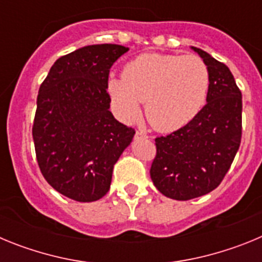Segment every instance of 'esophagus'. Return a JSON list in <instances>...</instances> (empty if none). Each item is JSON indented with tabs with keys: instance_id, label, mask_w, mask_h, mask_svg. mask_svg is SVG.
I'll return each instance as SVG.
<instances>
[{
	"instance_id": "obj_1",
	"label": "esophagus",
	"mask_w": 262,
	"mask_h": 262,
	"mask_svg": "<svg viewBox=\"0 0 262 262\" xmlns=\"http://www.w3.org/2000/svg\"><path fill=\"white\" fill-rule=\"evenodd\" d=\"M135 138L136 139H148V135H147V134L142 133V131H136Z\"/></svg>"
}]
</instances>
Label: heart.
<instances>
[{"mask_svg":"<svg viewBox=\"0 0 262 262\" xmlns=\"http://www.w3.org/2000/svg\"><path fill=\"white\" fill-rule=\"evenodd\" d=\"M209 84V69L200 57L143 53L127 62L122 77H108L106 89L122 122H135L145 102L149 123L170 133L200 114Z\"/></svg>","mask_w":262,"mask_h":262,"instance_id":"obj_1","label":"heart"}]
</instances>
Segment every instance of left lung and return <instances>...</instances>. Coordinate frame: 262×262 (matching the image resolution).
<instances>
[{"mask_svg": "<svg viewBox=\"0 0 262 262\" xmlns=\"http://www.w3.org/2000/svg\"><path fill=\"white\" fill-rule=\"evenodd\" d=\"M209 69V92L190 123L155 139L151 178L168 198L187 201L219 186L242 142V92L232 73L201 48L191 47Z\"/></svg>", "mask_w": 262, "mask_h": 262, "instance_id": "obj_1", "label": "left lung"}]
</instances>
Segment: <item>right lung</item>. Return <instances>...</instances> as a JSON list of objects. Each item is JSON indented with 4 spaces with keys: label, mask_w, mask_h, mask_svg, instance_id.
<instances>
[{
    "label": "right lung",
    "mask_w": 262,
    "mask_h": 262,
    "mask_svg": "<svg viewBox=\"0 0 262 262\" xmlns=\"http://www.w3.org/2000/svg\"><path fill=\"white\" fill-rule=\"evenodd\" d=\"M128 48L93 45L55 61L39 88L32 126L46 181L77 202L101 200L135 131L111 114L108 72Z\"/></svg>",
    "instance_id": "right-lung-1"
}]
</instances>
